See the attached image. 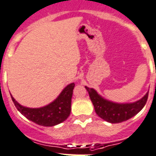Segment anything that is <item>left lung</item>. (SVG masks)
<instances>
[{"mask_svg": "<svg viewBox=\"0 0 156 156\" xmlns=\"http://www.w3.org/2000/svg\"><path fill=\"white\" fill-rule=\"evenodd\" d=\"M90 99L93 104L95 112L101 119L112 123H121L131 119L142 110L146 104L148 92L144 97L133 103H115L104 99L93 88L85 86Z\"/></svg>", "mask_w": 156, "mask_h": 156, "instance_id": "1", "label": "left lung"}]
</instances>
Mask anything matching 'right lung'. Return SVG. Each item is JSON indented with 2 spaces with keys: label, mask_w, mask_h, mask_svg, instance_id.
I'll use <instances>...</instances> for the list:
<instances>
[{
  "label": "right lung",
  "mask_w": 156,
  "mask_h": 156,
  "mask_svg": "<svg viewBox=\"0 0 156 156\" xmlns=\"http://www.w3.org/2000/svg\"><path fill=\"white\" fill-rule=\"evenodd\" d=\"M74 87V83L67 85L54 101L46 106L37 108H31L20 105L12 95L11 98L17 110L27 119L38 125L53 127L64 122L70 115Z\"/></svg>",
  "instance_id": "add662e5"
}]
</instances>
